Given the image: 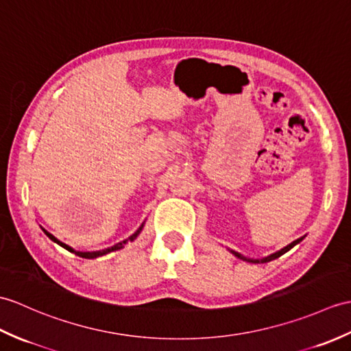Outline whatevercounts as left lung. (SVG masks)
<instances>
[{"label": "left lung", "instance_id": "8db88e82", "mask_svg": "<svg viewBox=\"0 0 351 351\" xmlns=\"http://www.w3.org/2000/svg\"><path fill=\"white\" fill-rule=\"evenodd\" d=\"M304 238L305 236H302V238H299V239H296V241H293L291 243H289L287 247H284V248H281L280 251H276V252H272V254H269V256H266V257H262V258H250V257H245V256H242L241 252H238V251H234V250H230V248H227L229 250L232 254L236 257V258H239V260H243V262H248V263H267V262H271V260H275V258H278V257H281L282 254H286L287 251H290L293 247L295 245H298L299 242H302L304 241Z\"/></svg>", "mask_w": 351, "mask_h": 351}]
</instances>
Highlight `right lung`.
Returning a JSON list of instances; mask_svg holds the SVG:
<instances>
[{"label": "right lung", "instance_id": "right-lung-1", "mask_svg": "<svg viewBox=\"0 0 351 351\" xmlns=\"http://www.w3.org/2000/svg\"><path fill=\"white\" fill-rule=\"evenodd\" d=\"M143 226H145V221L142 223V226L138 227V229L130 236L128 239H124V241H121V242H118V243H115V245H112V247H109V248H104V250H100V251H76L75 248H71L70 245H67V243H64V242H61L60 239H56L55 236L52 234V233H49L46 229H43L42 227V230L45 232V234L47 236L49 239L51 241H53L55 243H58L60 247H62V248H65L67 251H70V252H73V254H76V256H79V257H82V258H97V257H101V256H106V254H109V252H112V251H118V250H121V248H124V245L125 243L128 242V241H134L138 234H141V232H142V229H143Z\"/></svg>", "mask_w": 351, "mask_h": 351}]
</instances>
